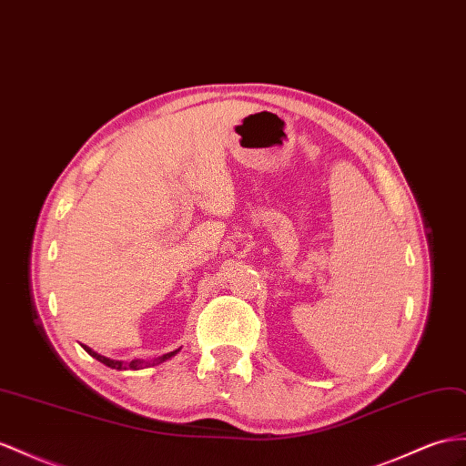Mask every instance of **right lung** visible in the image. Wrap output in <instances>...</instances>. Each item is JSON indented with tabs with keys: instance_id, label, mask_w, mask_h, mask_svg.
I'll return each instance as SVG.
<instances>
[{
	"instance_id": "add662e5",
	"label": "right lung",
	"mask_w": 466,
	"mask_h": 466,
	"mask_svg": "<svg viewBox=\"0 0 466 466\" xmlns=\"http://www.w3.org/2000/svg\"><path fill=\"white\" fill-rule=\"evenodd\" d=\"M82 347H85V350H86L92 358H96L98 362L106 364L108 368H114V370H141V368H147V366H157V364H161V362H165V360H169V358H173V356L178 352V350L167 352V354H163V356H159V358H153V360H131V362H124V360H112V358H106V356H102V354H98V352H94L90 347H86V344H82Z\"/></svg>"
}]
</instances>
